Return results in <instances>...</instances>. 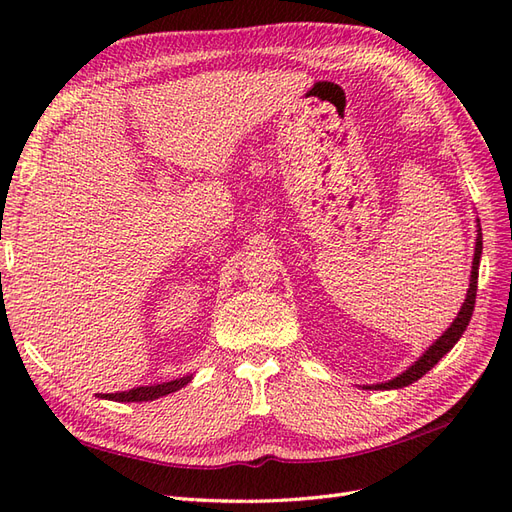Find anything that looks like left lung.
<instances>
[{
	"label": "left lung",
	"instance_id": "obj_1",
	"mask_svg": "<svg viewBox=\"0 0 512 512\" xmlns=\"http://www.w3.org/2000/svg\"><path fill=\"white\" fill-rule=\"evenodd\" d=\"M480 252H483V237H480V230H478V237H476V250H474V262H472V275H470V288H468V294H466V303L461 305V312L457 314L455 322L451 324L444 331V335L438 339L436 344H431L429 350L418 359L412 367H408L404 374L384 382V384H374L369 386V389H401V386H408L412 382H416L418 378H423L427 371L436 365L442 356L446 352H451V348L459 342V337L463 335V331H466L468 322L472 318V312H474V303H476V288H478V265H480Z\"/></svg>",
	"mask_w": 512,
	"mask_h": 512
}]
</instances>
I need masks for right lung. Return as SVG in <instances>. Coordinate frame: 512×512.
<instances>
[{"label": "right lung", "mask_w": 512, "mask_h": 512, "mask_svg": "<svg viewBox=\"0 0 512 512\" xmlns=\"http://www.w3.org/2000/svg\"><path fill=\"white\" fill-rule=\"evenodd\" d=\"M192 380V376H183L179 380H170V382H164V384H156V386H136V389L132 391H123V393H108V395H102L104 399H115V401H153L158 397H164L168 393H175L179 389H183L185 384H188Z\"/></svg>", "instance_id": "right-lung-1"}]
</instances>
